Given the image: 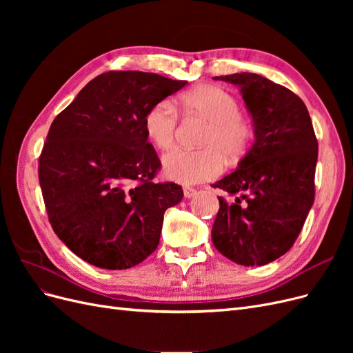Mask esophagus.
<instances>
[{"label":"esophagus","instance_id":"obj_1","mask_svg":"<svg viewBox=\"0 0 353 353\" xmlns=\"http://www.w3.org/2000/svg\"><path fill=\"white\" fill-rule=\"evenodd\" d=\"M183 190H184V197L185 199H191V197H194L197 194V190L193 188V187H184Z\"/></svg>","mask_w":353,"mask_h":353}]
</instances>
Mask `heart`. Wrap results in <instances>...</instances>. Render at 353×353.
<instances>
[{
  "label": "heart",
  "instance_id": "obj_1",
  "mask_svg": "<svg viewBox=\"0 0 353 353\" xmlns=\"http://www.w3.org/2000/svg\"><path fill=\"white\" fill-rule=\"evenodd\" d=\"M179 109L196 113L209 121L201 138L203 148H174L163 157V170L169 179L179 184H197L218 176L223 169V155L237 157L244 153L252 138V128L240 116L234 95L215 85H201L178 99ZM174 104L162 100L152 105L144 116V131L160 150L172 147L176 131Z\"/></svg>",
  "mask_w": 353,
  "mask_h": 353
}]
</instances>
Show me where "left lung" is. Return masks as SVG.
I'll return each instance as SVG.
<instances>
[{
  "label": "left lung",
  "mask_w": 353,
  "mask_h": 353,
  "mask_svg": "<svg viewBox=\"0 0 353 353\" xmlns=\"http://www.w3.org/2000/svg\"><path fill=\"white\" fill-rule=\"evenodd\" d=\"M213 79L240 88L254 141L237 169L212 185L232 197H218L212 241L239 265H266L290 250L314 205L318 141L311 116L294 92L261 74Z\"/></svg>",
  "instance_id": "obj_1"
}]
</instances>
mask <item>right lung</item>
<instances>
[{"label":"right lung","instance_id":"1","mask_svg":"<svg viewBox=\"0 0 353 353\" xmlns=\"http://www.w3.org/2000/svg\"><path fill=\"white\" fill-rule=\"evenodd\" d=\"M185 85L138 70L103 73L51 123L39 157L42 196L57 237L85 262L128 270L157 249L165 210L184 193L152 181L160 160L144 116Z\"/></svg>","mask_w":353,"mask_h":353}]
</instances>
